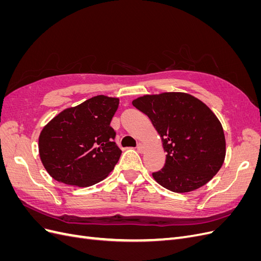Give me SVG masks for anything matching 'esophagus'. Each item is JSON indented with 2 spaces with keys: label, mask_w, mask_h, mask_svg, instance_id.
Returning <instances> with one entry per match:
<instances>
[{
  "label": "esophagus",
  "mask_w": 261,
  "mask_h": 261,
  "mask_svg": "<svg viewBox=\"0 0 261 261\" xmlns=\"http://www.w3.org/2000/svg\"><path fill=\"white\" fill-rule=\"evenodd\" d=\"M137 150H138V152H144V150H145V146L141 144V143H139L138 145H137Z\"/></svg>",
  "instance_id": "esophagus-1"
}]
</instances>
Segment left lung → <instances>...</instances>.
<instances>
[{"instance_id":"1","label":"left lung","mask_w":261,"mask_h":261,"mask_svg":"<svg viewBox=\"0 0 261 261\" xmlns=\"http://www.w3.org/2000/svg\"><path fill=\"white\" fill-rule=\"evenodd\" d=\"M159 134L164 167L153 178L174 193H188L207 184L225 158L224 132L216 114L185 92L146 94L133 101Z\"/></svg>"}]
</instances>
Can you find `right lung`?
Masks as SVG:
<instances>
[{
    "instance_id": "1",
    "label": "right lung",
    "mask_w": 261,
    "mask_h": 261,
    "mask_svg": "<svg viewBox=\"0 0 261 261\" xmlns=\"http://www.w3.org/2000/svg\"><path fill=\"white\" fill-rule=\"evenodd\" d=\"M118 103V98L100 94L65 109L44 126L39 154L55 180L87 187L110 174L122 153L110 126Z\"/></svg>"
}]
</instances>
